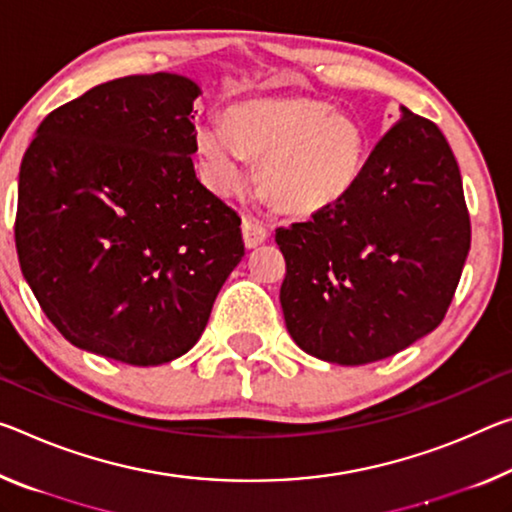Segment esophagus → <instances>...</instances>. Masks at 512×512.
<instances>
[{"label": "esophagus", "mask_w": 512, "mask_h": 512, "mask_svg": "<svg viewBox=\"0 0 512 512\" xmlns=\"http://www.w3.org/2000/svg\"><path fill=\"white\" fill-rule=\"evenodd\" d=\"M243 243L246 248H257L259 243H264L266 237H269V230L257 221V218H243Z\"/></svg>", "instance_id": "34e87169"}]
</instances>
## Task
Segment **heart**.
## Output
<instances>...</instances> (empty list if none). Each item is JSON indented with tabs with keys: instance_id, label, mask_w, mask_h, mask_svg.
Masks as SVG:
<instances>
[{
	"instance_id": "heart-1",
	"label": "heart",
	"mask_w": 512,
	"mask_h": 512,
	"mask_svg": "<svg viewBox=\"0 0 512 512\" xmlns=\"http://www.w3.org/2000/svg\"><path fill=\"white\" fill-rule=\"evenodd\" d=\"M198 152L218 189L241 182V161L259 164L262 196L291 216H310L337 202L358 180L362 132L353 118L300 97L239 102L225 127L198 129Z\"/></svg>"
}]
</instances>
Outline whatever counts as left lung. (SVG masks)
<instances>
[{"mask_svg":"<svg viewBox=\"0 0 512 512\" xmlns=\"http://www.w3.org/2000/svg\"><path fill=\"white\" fill-rule=\"evenodd\" d=\"M275 241L287 264L280 305L305 353L367 364L415 344L442 323L472 243L440 127L403 107L351 189Z\"/></svg>","mask_w":512,"mask_h":512,"instance_id":"1","label":"left lung"}]
</instances>
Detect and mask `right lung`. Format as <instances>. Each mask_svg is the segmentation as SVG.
I'll list each match as a JSON object with an SVG mask.
<instances>
[{"label":"right lung","instance_id":"obj_1","mask_svg":"<svg viewBox=\"0 0 512 512\" xmlns=\"http://www.w3.org/2000/svg\"><path fill=\"white\" fill-rule=\"evenodd\" d=\"M191 79H111L47 113L24 152L15 248L70 344L152 367L198 342L243 257L241 218L205 189Z\"/></svg>","mask_w":512,"mask_h":512}]
</instances>
